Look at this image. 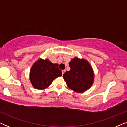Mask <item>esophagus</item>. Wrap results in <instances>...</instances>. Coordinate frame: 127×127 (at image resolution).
Segmentation results:
<instances>
[{"label": "esophagus", "instance_id": "34e87169", "mask_svg": "<svg viewBox=\"0 0 127 127\" xmlns=\"http://www.w3.org/2000/svg\"><path fill=\"white\" fill-rule=\"evenodd\" d=\"M65 72H66L65 70H64L62 71V75H63V74H64V73H65Z\"/></svg>", "mask_w": 127, "mask_h": 127}]
</instances>
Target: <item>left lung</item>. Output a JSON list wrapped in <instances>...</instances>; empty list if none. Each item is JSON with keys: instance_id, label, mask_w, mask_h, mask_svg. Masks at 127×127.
<instances>
[{"instance_id": "1", "label": "left lung", "mask_w": 127, "mask_h": 127, "mask_svg": "<svg viewBox=\"0 0 127 127\" xmlns=\"http://www.w3.org/2000/svg\"><path fill=\"white\" fill-rule=\"evenodd\" d=\"M70 70L66 72L63 78L69 88L76 93H83L89 89L94 81V73L89 62L76 57L69 63Z\"/></svg>"}]
</instances>
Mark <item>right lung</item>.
<instances>
[{"label": "right lung", "mask_w": 127, "mask_h": 127, "mask_svg": "<svg viewBox=\"0 0 127 127\" xmlns=\"http://www.w3.org/2000/svg\"><path fill=\"white\" fill-rule=\"evenodd\" d=\"M62 76L58 64H53L48 60L39 58L31 67L29 72V80L34 88L46 89L53 80Z\"/></svg>", "instance_id": "add662e5"}]
</instances>
